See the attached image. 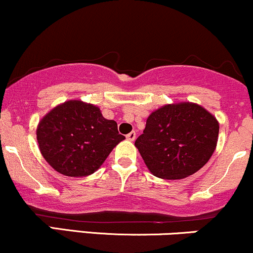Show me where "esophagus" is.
Returning <instances> with one entry per match:
<instances>
[{"label": "esophagus", "mask_w": 253, "mask_h": 253, "mask_svg": "<svg viewBox=\"0 0 253 253\" xmlns=\"http://www.w3.org/2000/svg\"><path fill=\"white\" fill-rule=\"evenodd\" d=\"M135 136H136L135 132H130V133H128V134L126 135V138H127V140L133 141V140H134V139H135Z\"/></svg>", "instance_id": "esophagus-1"}]
</instances>
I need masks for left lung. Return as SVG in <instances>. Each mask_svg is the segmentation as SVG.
<instances>
[{
	"mask_svg": "<svg viewBox=\"0 0 253 253\" xmlns=\"http://www.w3.org/2000/svg\"><path fill=\"white\" fill-rule=\"evenodd\" d=\"M219 136L216 118L193 102L165 104L149 115L135 147L153 176L182 179L210 161Z\"/></svg>",
	"mask_w": 253,
	"mask_h": 253,
	"instance_id": "8db88e82",
	"label": "left lung"
}]
</instances>
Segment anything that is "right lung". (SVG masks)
I'll use <instances>...</instances> for the list:
<instances>
[{
    "label": "right lung",
    "instance_id": "add662e5",
    "mask_svg": "<svg viewBox=\"0 0 253 253\" xmlns=\"http://www.w3.org/2000/svg\"><path fill=\"white\" fill-rule=\"evenodd\" d=\"M125 139L118 124L97 106L81 100L58 104L39 121L37 140L45 161L64 176L94 173Z\"/></svg>",
    "mask_w": 253,
    "mask_h": 253
}]
</instances>
